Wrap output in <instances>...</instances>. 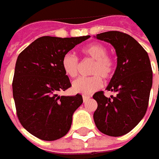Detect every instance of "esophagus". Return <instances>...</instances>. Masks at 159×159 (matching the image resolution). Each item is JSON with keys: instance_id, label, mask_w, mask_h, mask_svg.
I'll return each instance as SVG.
<instances>
[{"instance_id": "esophagus-1", "label": "esophagus", "mask_w": 159, "mask_h": 159, "mask_svg": "<svg viewBox=\"0 0 159 159\" xmlns=\"http://www.w3.org/2000/svg\"><path fill=\"white\" fill-rule=\"evenodd\" d=\"M82 98H83V101L84 102H86L89 98H90V96L89 95H82Z\"/></svg>"}]
</instances>
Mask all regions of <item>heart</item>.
<instances>
[{"mask_svg":"<svg viewBox=\"0 0 159 159\" xmlns=\"http://www.w3.org/2000/svg\"><path fill=\"white\" fill-rule=\"evenodd\" d=\"M82 53L89 57L95 60L90 73V77H80L76 79L72 84V91L79 94L89 95L95 90L101 89L102 86V76L104 80H108L112 76L114 70V64L108 54V49L104 45L95 42L89 44L82 48ZM79 59L72 53L65 54L62 60V67L64 73L70 78L77 76L79 71Z\"/></svg>","mask_w":159,"mask_h":159,"instance_id":"heart-1","label":"heart"}]
</instances>
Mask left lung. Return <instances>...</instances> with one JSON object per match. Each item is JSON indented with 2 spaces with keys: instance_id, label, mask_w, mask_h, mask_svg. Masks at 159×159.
Masks as SVG:
<instances>
[{
  "instance_id": "8db88e82",
  "label": "left lung",
  "mask_w": 159,
  "mask_h": 159,
  "mask_svg": "<svg viewBox=\"0 0 159 159\" xmlns=\"http://www.w3.org/2000/svg\"><path fill=\"white\" fill-rule=\"evenodd\" d=\"M96 39L111 43L118 57L117 68L106 89L115 96L106 97L102 91L93 98L97 102L94 120L98 130L110 136L129 133L144 117L152 87V69L148 53L128 34L110 31Z\"/></svg>"
}]
</instances>
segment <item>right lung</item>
<instances>
[{
	"instance_id": "1",
	"label": "right lung",
	"mask_w": 159,
	"mask_h": 159,
	"mask_svg": "<svg viewBox=\"0 0 159 159\" xmlns=\"http://www.w3.org/2000/svg\"><path fill=\"white\" fill-rule=\"evenodd\" d=\"M43 36L17 57L12 82L16 115L21 125L35 137L55 141L70 130L72 115L82 104L81 95H57L71 84L62 67L65 54L89 39Z\"/></svg>"
}]
</instances>
